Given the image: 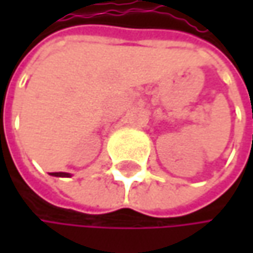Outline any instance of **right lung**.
<instances>
[{
    "mask_svg": "<svg viewBox=\"0 0 253 253\" xmlns=\"http://www.w3.org/2000/svg\"><path fill=\"white\" fill-rule=\"evenodd\" d=\"M51 176H57V177H69L70 174L69 173H51Z\"/></svg>",
    "mask_w": 253,
    "mask_h": 253,
    "instance_id": "right-lung-1",
    "label": "right lung"
}]
</instances>
